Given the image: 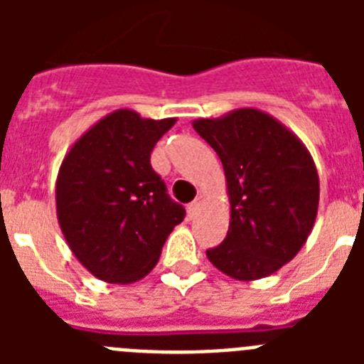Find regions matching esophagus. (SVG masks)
Here are the masks:
<instances>
[{"instance_id": "34e87169", "label": "esophagus", "mask_w": 364, "mask_h": 364, "mask_svg": "<svg viewBox=\"0 0 364 364\" xmlns=\"http://www.w3.org/2000/svg\"><path fill=\"white\" fill-rule=\"evenodd\" d=\"M202 198H204V197H202V195H198V197L188 205V213L191 215V217H195V215L198 213V208H200V204H202Z\"/></svg>"}]
</instances>
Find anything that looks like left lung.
<instances>
[{
    "label": "left lung",
    "mask_w": 364,
    "mask_h": 364,
    "mask_svg": "<svg viewBox=\"0 0 364 364\" xmlns=\"http://www.w3.org/2000/svg\"><path fill=\"white\" fill-rule=\"evenodd\" d=\"M193 127L217 151L230 198V228L208 250L211 264L237 281L264 279L299 253L314 230L319 175L297 134L255 107Z\"/></svg>",
    "instance_id": "1"
}]
</instances>
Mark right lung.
<instances>
[{
	"label": "right lung",
	"instance_id": "right-lung-1",
	"mask_svg": "<svg viewBox=\"0 0 364 364\" xmlns=\"http://www.w3.org/2000/svg\"><path fill=\"white\" fill-rule=\"evenodd\" d=\"M176 118L117 109L73 144L56 178V213L70 252L96 279L131 284L156 266L186 210L151 167Z\"/></svg>",
	"mask_w": 364,
	"mask_h": 364
}]
</instances>
